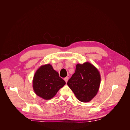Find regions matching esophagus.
<instances>
[{"mask_svg":"<svg viewBox=\"0 0 130 130\" xmlns=\"http://www.w3.org/2000/svg\"><path fill=\"white\" fill-rule=\"evenodd\" d=\"M64 81H66V82L67 83V82H68V80H69V77H66L64 78Z\"/></svg>","mask_w":130,"mask_h":130,"instance_id":"34e87169","label":"esophagus"}]
</instances>
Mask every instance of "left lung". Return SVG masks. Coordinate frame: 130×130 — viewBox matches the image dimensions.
<instances>
[{
  "label": "left lung",
  "instance_id": "1",
  "mask_svg": "<svg viewBox=\"0 0 130 130\" xmlns=\"http://www.w3.org/2000/svg\"><path fill=\"white\" fill-rule=\"evenodd\" d=\"M100 81V74L96 68L89 62H85L76 64L75 72L67 85L78 100L86 103L96 95Z\"/></svg>",
  "mask_w": 130,
  "mask_h": 130
}]
</instances>
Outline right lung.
<instances>
[{
  "label": "right lung",
  "instance_id": "add662e5",
  "mask_svg": "<svg viewBox=\"0 0 130 130\" xmlns=\"http://www.w3.org/2000/svg\"><path fill=\"white\" fill-rule=\"evenodd\" d=\"M65 84L66 82L50 64L40 67L35 73L32 81L35 93L45 100L53 98Z\"/></svg>",
  "mask_w": 130,
  "mask_h": 130
}]
</instances>
